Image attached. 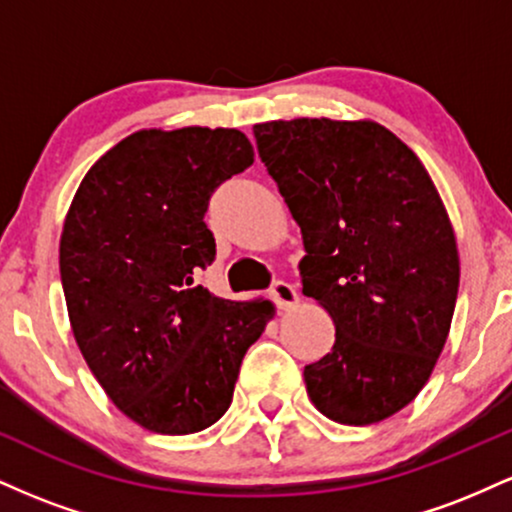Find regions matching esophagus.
I'll return each mask as SVG.
<instances>
[{"label": "esophagus", "instance_id": "esophagus-1", "mask_svg": "<svg viewBox=\"0 0 512 512\" xmlns=\"http://www.w3.org/2000/svg\"><path fill=\"white\" fill-rule=\"evenodd\" d=\"M269 296H272V301L279 305L281 310H291L298 305V293L291 284H286V281H276L272 289H269Z\"/></svg>", "mask_w": 512, "mask_h": 512}]
</instances>
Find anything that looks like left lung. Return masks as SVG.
<instances>
[{"label": "left lung", "mask_w": 512, "mask_h": 512, "mask_svg": "<svg viewBox=\"0 0 512 512\" xmlns=\"http://www.w3.org/2000/svg\"><path fill=\"white\" fill-rule=\"evenodd\" d=\"M262 163L301 226L303 293L334 346L303 370L310 402L344 426L390 419L424 390L448 342L460 255L431 175L373 120L260 122Z\"/></svg>", "instance_id": "1"}]
</instances>
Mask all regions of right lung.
Instances as JSON below:
<instances>
[{
  "mask_svg": "<svg viewBox=\"0 0 512 512\" xmlns=\"http://www.w3.org/2000/svg\"><path fill=\"white\" fill-rule=\"evenodd\" d=\"M252 161L238 129H139L93 163L64 219L76 344L115 407L151 433L216 424L274 317L272 301H226L195 284L216 255L204 223L211 192Z\"/></svg>",
  "mask_w": 512,
  "mask_h": 512,
  "instance_id": "add662e5",
  "label": "right lung"
}]
</instances>
